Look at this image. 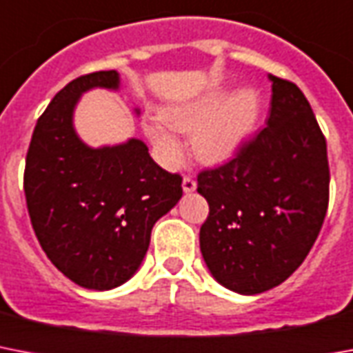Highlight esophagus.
Wrapping results in <instances>:
<instances>
[{
  "instance_id": "1",
  "label": "esophagus",
  "mask_w": 353,
  "mask_h": 353,
  "mask_svg": "<svg viewBox=\"0 0 353 353\" xmlns=\"http://www.w3.org/2000/svg\"><path fill=\"white\" fill-rule=\"evenodd\" d=\"M182 190H184V193H193L196 190V182L191 176H184V180H182Z\"/></svg>"
}]
</instances>
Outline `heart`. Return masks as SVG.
<instances>
[{"mask_svg": "<svg viewBox=\"0 0 353 353\" xmlns=\"http://www.w3.org/2000/svg\"><path fill=\"white\" fill-rule=\"evenodd\" d=\"M262 98L255 87L216 85L190 100L163 107L143 120V131L165 165H176L182 145L175 131L191 132L196 160L210 165L224 163L241 153L261 118Z\"/></svg>", "mask_w": 353, "mask_h": 353, "instance_id": "obj_1", "label": "heart"}]
</instances>
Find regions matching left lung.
I'll use <instances>...</instances> for the list:
<instances>
[{
    "label": "left lung",
    "mask_w": 353,
    "mask_h": 353,
    "mask_svg": "<svg viewBox=\"0 0 353 353\" xmlns=\"http://www.w3.org/2000/svg\"><path fill=\"white\" fill-rule=\"evenodd\" d=\"M272 81L268 128L235 159L199 174L210 204L200 252L224 288L256 295L297 270L319 235L328 210L326 140L295 83Z\"/></svg>",
    "instance_id": "8db88e82"
}]
</instances>
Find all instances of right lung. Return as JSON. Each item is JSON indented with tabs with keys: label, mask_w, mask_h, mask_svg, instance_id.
Wrapping results in <instances>:
<instances>
[{
	"label": "right lung",
	"mask_w": 353,
	"mask_h": 353,
	"mask_svg": "<svg viewBox=\"0 0 353 353\" xmlns=\"http://www.w3.org/2000/svg\"><path fill=\"white\" fill-rule=\"evenodd\" d=\"M91 89L118 91L120 74L80 76L52 98L34 128L23 184L50 262L81 288L105 292L138 272L154 222L182 199V179L160 168L138 138L87 145L74 129V109Z\"/></svg>",
	"instance_id": "1"
}]
</instances>
